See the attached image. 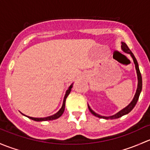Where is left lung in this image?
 Returning a JSON list of instances; mask_svg holds the SVG:
<instances>
[{"instance_id":"left-lung-1","label":"left lung","mask_w":150,"mask_h":150,"mask_svg":"<svg viewBox=\"0 0 150 150\" xmlns=\"http://www.w3.org/2000/svg\"><path fill=\"white\" fill-rule=\"evenodd\" d=\"M121 49L123 52H126V53L129 54V55L132 56L133 61H134V64H135V69H136V71H137V79H138V84H137V92H136L135 95H134V98H133L132 102H131V103H129L126 107H125L124 108L122 109L121 110L119 111V112L115 113V115H110V116H103V115H99V114L96 113L95 111L92 110V108H91L89 107V105H88V108H89V111L92 112V114H93L94 115H95V116L98 117V118H104V119H106V120L115 119V118H121V117L123 116V115H126V114L129 113V112H130L133 110V108H134V106L136 105V104H137V101H138V99L139 98L140 93H141L142 92V75H141V73H140L139 68L138 62H137V59H136L134 54L132 53V52L131 51L130 49H129V47L127 46V45H126L125 42H121Z\"/></svg>"}]
</instances>
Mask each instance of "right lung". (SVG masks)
<instances>
[{
	"instance_id": "right-lung-1",
	"label": "right lung",
	"mask_w": 150,
	"mask_h": 150,
	"mask_svg": "<svg viewBox=\"0 0 150 150\" xmlns=\"http://www.w3.org/2000/svg\"><path fill=\"white\" fill-rule=\"evenodd\" d=\"M73 84H74V83H72V84H71L70 86H69V89H68L67 90H66V94H65V96H64V101H63L62 107L61 108V109H60L59 110H58V112H56V113L54 114V115H50V116L45 117V118H33V117L27 116V115H24V114L21 113H21L22 114V115H24V116L27 117V118H30V119L33 120V121H52V120L57 119V118H59V117H61V115H62V114L64 113V110H65V105H66V98H67L68 95H69V94H70L71 90V88L73 87Z\"/></svg>"
}]
</instances>
